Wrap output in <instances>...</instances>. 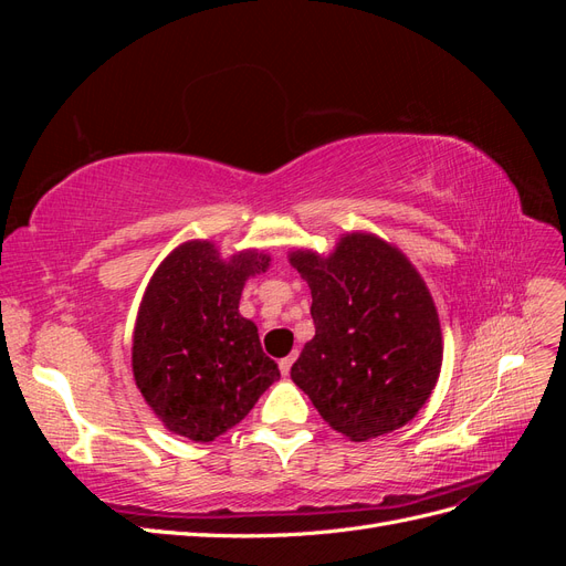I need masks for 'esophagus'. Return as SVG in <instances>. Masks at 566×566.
Returning <instances> with one entry per match:
<instances>
[{
	"mask_svg": "<svg viewBox=\"0 0 566 566\" xmlns=\"http://www.w3.org/2000/svg\"><path fill=\"white\" fill-rule=\"evenodd\" d=\"M295 358H297V352H293V354H290V356L281 358V361H279V368H281V373H283V375H290V368H293Z\"/></svg>",
	"mask_w": 566,
	"mask_h": 566,
	"instance_id": "1",
	"label": "esophagus"
}]
</instances>
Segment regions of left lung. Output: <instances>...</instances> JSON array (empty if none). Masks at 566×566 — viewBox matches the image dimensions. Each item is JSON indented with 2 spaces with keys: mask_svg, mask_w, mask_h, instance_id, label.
Instances as JSON below:
<instances>
[{
  "mask_svg": "<svg viewBox=\"0 0 566 566\" xmlns=\"http://www.w3.org/2000/svg\"><path fill=\"white\" fill-rule=\"evenodd\" d=\"M312 290L316 335L290 370L321 418L352 441L399 430L437 387L443 339L430 287L408 256L368 231L331 254H287Z\"/></svg>",
  "mask_w": 566,
  "mask_h": 566,
  "instance_id": "obj_1",
  "label": "left lung"
}]
</instances>
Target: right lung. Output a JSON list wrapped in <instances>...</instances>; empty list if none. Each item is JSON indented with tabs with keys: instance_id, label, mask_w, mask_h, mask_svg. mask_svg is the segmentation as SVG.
<instances>
[{
	"instance_id": "right-lung-1",
	"label": "right lung",
	"mask_w": 566,
	"mask_h": 566,
	"mask_svg": "<svg viewBox=\"0 0 566 566\" xmlns=\"http://www.w3.org/2000/svg\"><path fill=\"white\" fill-rule=\"evenodd\" d=\"M271 256L256 248L221 256L186 241L153 273L132 333V373L144 401L172 434L214 441L241 422L281 370L238 304Z\"/></svg>"
}]
</instances>
